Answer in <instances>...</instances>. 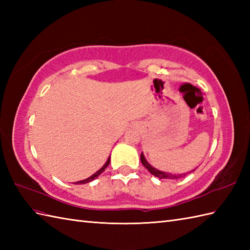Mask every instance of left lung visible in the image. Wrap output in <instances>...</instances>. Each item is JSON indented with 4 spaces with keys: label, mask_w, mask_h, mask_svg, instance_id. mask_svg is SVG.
Segmentation results:
<instances>
[{
    "label": "left lung",
    "mask_w": 250,
    "mask_h": 250,
    "mask_svg": "<svg viewBox=\"0 0 250 250\" xmlns=\"http://www.w3.org/2000/svg\"><path fill=\"white\" fill-rule=\"evenodd\" d=\"M141 161L143 163V166H144L148 171H149L153 176H156L158 178L160 179H179V178H183L185 177L186 175H188L189 173L191 172H194L195 168L192 169L191 172H188V173H183V174H174V173H168V172H162V171H159V169H157L156 167H153L152 166H150L149 163L147 162V160L145 159V156L144 153H141Z\"/></svg>",
    "instance_id": "left-lung-1"
}]
</instances>
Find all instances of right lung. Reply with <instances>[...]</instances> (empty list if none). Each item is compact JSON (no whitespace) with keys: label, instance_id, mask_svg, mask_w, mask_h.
<instances>
[{"label":"right lung","instance_id":"obj_1","mask_svg":"<svg viewBox=\"0 0 250 250\" xmlns=\"http://www.w3.org/2000/svg\"><path fill=\"white\" fill-rule=\"evenodd\" d=\"M109 162H110V156L108 157V159H107V161H106L105 162V164H104V166L102 167H101L100 169H99V171H97V172H95L93 175H91V176H90V177H88V178H86V179H83V180H81V182H76V185H78V184H87V183H90V182H92V180H94L95 178H97V177H99L100 176V175L101 174H102L104 171H105V168L106 167H107L108 166H109Z\"/></svg>","mask_w":250,"mask_h":250}]
</instances>
